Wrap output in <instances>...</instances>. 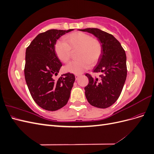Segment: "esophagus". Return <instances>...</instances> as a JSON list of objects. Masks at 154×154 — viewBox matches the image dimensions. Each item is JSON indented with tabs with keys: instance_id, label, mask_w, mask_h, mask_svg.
I'll use <instances>...</instances> for the list:
<instances>
[{
	"instance_id": "34e87169",
	"label": "esophagus",
	"mask_w": 154,
	"mask_h": 154,
	"mask_svg": "<svg viewBox=\"0 0 154 154\" xmlns=\"http://www.w3.org/2000/svg\"><path fill=\"white\" fill-rule=\"evenodd\" d=\"M79 76H80V74H75V78H76V80H77Z\"/></svg>"
}]
</instances>
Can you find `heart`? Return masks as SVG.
<instances>
[{"mask_svg": "<svg viewBox=\"0 0 154 154\" xmlns=\"http://www.w3.org/2000/svg\"><path fill=\"white\" fill-rule=\"evenodd\" d=\"M64 40L66 42L58 40L54 44V52L60 62L67 63L72 52L78 51V60L65 67L66 71L80 74L99 62L103 49L98 39L86 32L76 31L66 35Z\"/></svg>", "mask_w": 154, "mask_h": 154, "instance_id": "heart-1", "label": "heart"}]
</instances>
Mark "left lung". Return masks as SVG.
Instances as JSON below:
<instances>
[{"mask_svg":"<svg viewBox=\"0 0 154 154\" xmlns=\"http://www.w3.org/2000/svg\"><path fill=\"white\" fill-rule=\"evenodd\" d=\"M96 36L102 45L101 57L93 72H101L98 78L86 74L88 84L85 87L86 98L91 105L105 109L117 101L127 78V57L119 42L108 32L97 28L80 29Z\"/></svg>","mask_w":154,"mask_h":154,"instance_id":"1","label":"left lung"}]
</instances>
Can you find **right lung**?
<instances>
[{
	"label": "right lung",
	"mask_w": 154,
	"mask_h": 154,
	"mask_svg": "<svg viewBox=\"0 0 154 154\" xmlns=\"http://www.w3.org/2000/svg\"><path fill=\"white\" fill-rule=\"evenodd\" d=\"M74 29H50L38 34L26 51L24 75L35 103L41 108L55 111L67 104L75 81L73 74L66 73L57 81L62 63L54 52V44L60 36Z\"/></svg>",
	"instance_id": "right-lung-1"
}]
</instances>
